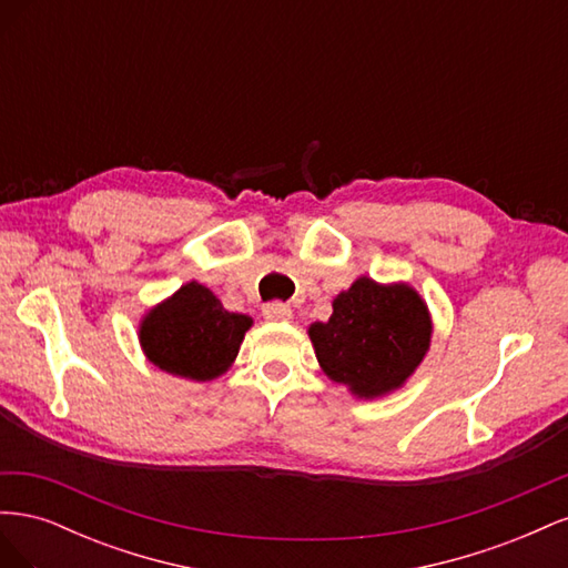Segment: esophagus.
Returning <instances> with one entry per match:
<instances>
[{"mask_svg": "<svg viewBox=\"0 0 568 568\" xmlns=\"http://www.w3.org/2000/svg\"><path fill=\"white\" fill-rule=\"evenodd\" d=\"M263 317L267 322H288L291 317H294V311H291V307L284 303H267V305H263Z\"/></svg>", "mask_w": 568, "mask_h": 568, "instance_id": "esophagus-1", "label": "esophagus"}]
</instances>
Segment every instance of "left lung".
<instances>
[{"instance_id": "left-lung-1", "label": "left lung", "mask_w": 568, "mask_h": 568, "mask_svg": "<svg viewBox=\"0 0 568 568\" xmlns=\"http://www.w3.org/2000/svg\"><path fill=\"white\" fill-rule=\"evenodd\" d=\"M322 372L357 400L400 390L432 348L434 320L407 282L367 274L332 301V317L307 326Z\"/></svg>"}]
</instances>
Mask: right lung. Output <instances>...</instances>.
<instances>
[{"label": "right lung", "mask_w": 568, "mask_h": 568, "mask_svg": "<svg viewBox=\"0 0 568 568\" xmlns=\"http://www.w3.org/2000/svg\"><path fill=\"white\" fill-rule=\"evenodd\" d=\"M253 317L230 313L209 286L196 280L151 305L136 336L151 365L189 382H213L225 374L242 348Z\"/></svg>", "instance_id": "right-lung-1"}]
</instances>
